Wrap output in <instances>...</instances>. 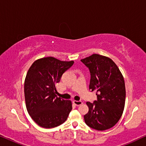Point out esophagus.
I'll return each mask as SVG.
<instances>
[{"label":"esophagus","instance_id":"esophagus-1","mask_svg":"<svg viewBox=\"0 0 146 146\" xmlns=\"http://www.w3.org/2000/svg\"><path fill=\"white\" fill-rule=\"evenodd\" d=\"M73 103L76 106H80L81 104H82V102L80 101V100H78V101L74 100L73 101Z\"/></svg>","mask_w":146,"mask_h":146}]
</instances>
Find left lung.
Segmentation results:
<instances>
[{
	"instance_id": "left-lung-1",
	"label": "left lung",
	"mask_w": 146,
	"mask_h": 146,
	"mask_svg": "<svg viewBox=\"0 0 146 146\" xmlns=\"http://www.w3.org/2000/svg\"><path fill=\"white\" fill-rule=\"evenodd\" d=\"M81 62L90 73L89 88L96 91L97 100L87 102L89 111L84 115L85 123L91 128L103 131L116 124L125 106L124 80L112 60L94 54Z\"/></svg>"
}]
</instances>
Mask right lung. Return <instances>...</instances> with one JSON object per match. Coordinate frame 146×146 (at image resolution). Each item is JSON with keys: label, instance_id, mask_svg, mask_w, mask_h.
Wrapping results in <instances>:
<instances>
[{"label": "right lung", "instance_id": "right-lung-1", "mask_svg": "<svg viewBox=\"0 0 146 146\" xmlns=\"http://www.w3.org/2000/svg\"><path fill=\"white\" fill-rule=\"evenodd\" d=\"M74 61L46 57L34 62L25 81L26 106L32 119L40 127L52 128L66 120L72 109L70 100L56 95V84Z\"/></svg>", "mask_w": 146, "mask_h": 146}]
</instances>
